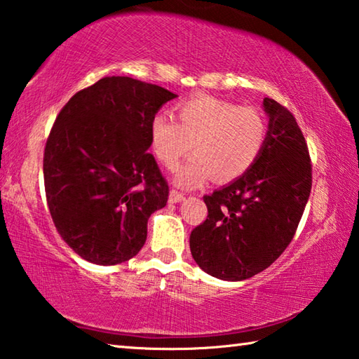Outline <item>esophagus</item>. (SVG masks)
I'll use <instances>...</instances> for the list:
<instances>
[{
    "instance_id": "obj_1",
    "label": "esophagus",
    "mask_w": 359,
    "mask_h": 359,
    "mask_svg": "<svg viewBox=\"0 0 359 359\" xmlns=\"http://www.w3.org/2000/svg\"><path fill=\"white\" fill-rule=\"evenodd\" d=\"M184 198H186L184 194L175 191V189H172V191H170V197H168V200H170V203H181Z\"/></svg>"
}]
</instances>
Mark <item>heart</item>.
<instances>
[{
    "instance_id": "obj_1",
    "label": "heart",
    "mask_w": 359,
    "mask_h": 359,
    "mask_svg": "<svg viewBox=\"0 0 359 359\" xmlns=\"http://www.w3.org/2000/svg\"><path fill=\"white\" fill-rule=\"evenodd\" d=\"M178 121L156 114L150 123L154 156L168 168L191 151L173 178L182 187H195L212 175L226 182L255 165L267 140V120L253 107H241L215 97H195L177 106Z\"/></svg>"
}]
</instances>
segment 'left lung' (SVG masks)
I'll use <instances>...</instances> for the list:
<instances>
[{"instance_id": "obj_1", "label": "left lung", "mask_w": 359, "mask_h": 359, "mask_svg": "<svg viewBox=\"0 0 359 359\" xmlns=\"http://www.w3.org/2000/svg\"><path fill=\"white\" fill-rule=\"evenodd\" d=\"M267 140L242 177L205 195L208 219L191 233V253L208 275L242 281L285 252L311 192V161L292 114L264 98Z\"/></svg>"}]
</instances>
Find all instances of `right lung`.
<instances>
[{
    "label": "right lung",
    "instance_id": "obj_1",
    "mask_svg": "<svg viewBox=\"0 0 359 359\" xmlns=\"http://www.w3.org/2000/svg\"><path fill=\"white\" fill-rule=\"evenodd\" d=\"M164 87L104 76L70 98L46 140V201L62 239L81 258L116 266L147 241L150 215L167 205L168 186L150 148V123Z\"/></svg>",
    "mask_w": 359,
    "mask_h": 359
}]
</instances>
